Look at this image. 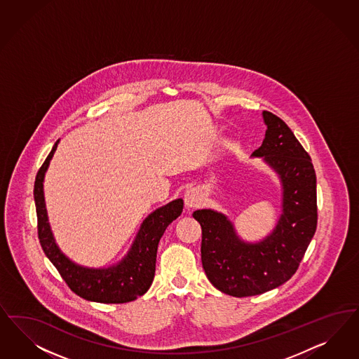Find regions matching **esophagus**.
I'll use <instances>...</instances> for the list:
<instances>
[{"instance_id":"1","label":"esophagus","mask_w":359,"mask_h":359,"mask_svg":"<svg viewBox=\"0 0 359 359\" xmlns=\"http://www.w3.org/2000/svg\"><path fill=\"white\" fill-rule=\"evenodd\" d=\"M185 203L187 208H199L205 203V196L198 187H190L185 193Z\"/></svg>"}]
</instances>
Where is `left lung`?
Here are the masks:
<instances>
[{"label": "left lung", "mask_w": 359, "mask_h": 359, "mask_svg": "<svg viewBox=\"0 0 359 359\" xmlns=\"http://www.w3.org/2000/svg\"><path fill=\"white\" fill-rule=\"evenodd\" d=\"M266 137L252 157H263L283 186V212L263 241H242L226 215L210 208L193 212L202 227L201 257L205 273L220 292L248 297L275 290L288 281L317 229L316 172L311 156L290 128L263 111Z\"/></svg>", "instance_id": "left-lung-1"}]
</instances>
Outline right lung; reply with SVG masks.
I'll list each match as a JSON object with an SVG mask.
<instances>
[{
  "instance_id": "obj_1",
  "label": "right lung",
  "mask_w": 359,
  "mask_h": 359,
  "mask_svg": "<svg viewBox=\"0 0 359 359\" xmlns=\"http://www.w3.org/2000/svg\"><path fill=\"white\" fill-rule=\"evenodd\" d=\"M54 144L46 160L39 168L34 184V201L38 218V238L50 262L58 269L69 290L81 299L103 304H124L136 300L149 290L156 272L157 247L166 227L177 219L184 208L181 198L154 210L142 222L139 233L127 256L108 268H87L71 262L59 250L47 218L43 180L50 161L57 151Z\"/></svg>"
}]
</instances>
